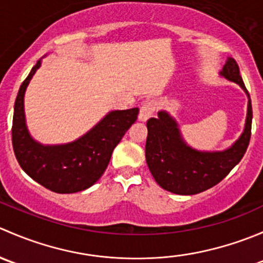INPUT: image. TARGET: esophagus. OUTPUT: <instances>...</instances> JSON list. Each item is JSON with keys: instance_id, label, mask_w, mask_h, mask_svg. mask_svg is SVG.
<instances>
[{"instance_id": "1", "label": "esophagus", "mask_w": 263, "mask_h": 263, "mask_svg": "<svg viewBox=\"0 0 263 263\" xmlns=\"http://www.w3.org/2000/svg\"><path fill=\"white\" fill-rule=\"evenodd\" d=\"M154 112H155V103H154L153 100H147V102H145L144 104L141 105V108H140L139 119L142 122L147 121V119L154 115Z\"/></svg>"}]
</instances>
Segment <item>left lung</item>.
Masks as SVG:
<instances>
[{
    "instance_id": "8db88e82",
    "label": "left lung",
    "mask_w": 263,
    "mask_h": 263,
    "mask_svg": "<svg viewBox=\"0 0 263 263\" xmlns=\"http://www.w3.org/2000/svg\"><path fill=\"white\" fill-rule=\"evenodd\" d=\"M220 75L239 85L248 95L245 131L239 139L224 151H200L183 140L178 123L168 112L160 110L158 118L147 121L145 146L146 163L156 183L177 195H196L221 182L242 160L251 140L252 104L239 66L228 58Z\"/></svg>"
}]
</instances>
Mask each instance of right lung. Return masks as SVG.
I'll list each match as a JSON object with an SVG mask.
<instances>
[{
  "label": "right lung",
  "mask_w": 263,
  "mask_h": 263,
  "mask_svg": "<svg viewBox=\"0 0 263 263\" xmlns=\"http://www.w3.org/2000/svg\"><path fill=\"white\" fill-rule=\"evenodd\" d=\"M41 60L21 84L14 107L12 146L18 164L30 178L55 193H75L91 187L107 169L113 150L136 122L139 108L109 112L76 141L42 145L25 123L24 95Z\"/></svg>",
  "instance_id": "obj_1"
}]
</instances>
